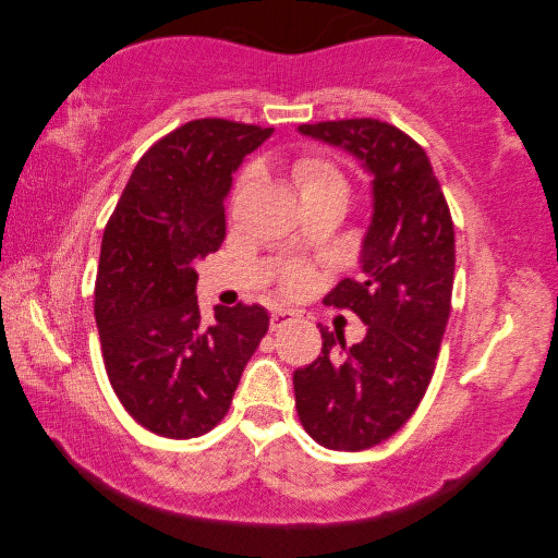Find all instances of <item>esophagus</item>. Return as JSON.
Listing matches in <instances>:
<instances>
[{
  "instance_id": "34e87169",
  "label": "esophagus",
  "mask_w": 558,
  "mask_h": 558,
  "mask_svg": "<svg viewBox=\"0 0 558 558\" xmlns=\"http://www.w3.org/2000/svg\"><path fill=\"white\" fill-rule=\"evenodd\" d=\"M294 322H298V314H294V312L276 310V312L270 314V330H280V328H286V326H290Z\"/></svg>"
}]
</instances>
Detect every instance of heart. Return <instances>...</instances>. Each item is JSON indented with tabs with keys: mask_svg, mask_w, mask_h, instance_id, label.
Returning a JSON list of instances; mask_svg holds the SVG:
<instances>
[{
	"mask_svg": "<svg viewBox=\"0 0 558 558\" xmlns=\"http://www.w3.org/2000/svg\"><path fill=\"white\" fill-rule=\"evenodd\" d=\"M248 177H252L248 172L242 174V180L236 182V192H242V189L248 184ZM292 177L300 186L302 198L324 196V194L348 196L350 192L345 172H342L333 160H328L324 156H314V153H310V156H300L294 160ZM310 286H312V270L302 264H294L282 272V290L288 294H302L310 290Z\"/></svg>",
	"mask_w": 558,
	"mask_h": 558,
	"instance_id": "1",
	"label": "heart"
}]
</instances>
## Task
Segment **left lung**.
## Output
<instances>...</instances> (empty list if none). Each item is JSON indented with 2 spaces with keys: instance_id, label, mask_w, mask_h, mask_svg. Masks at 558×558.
<instances>
[{
  "instance_id": "left-lung-1",
  "label": "left lung",
  "mask_w": 558,
  "mask_h": 558,
  "mask_svg": "<svg viewBox=\"0 0 558 558\" xmlns=\"http://www.w3.org/2000/svg\"><path fill=\"white\" fill-rule=\"evenodd\" d=\"M300 132L348 148L374 177L362 276L324 298L357 314L366 336L348 348L322 328V354L292 376L304 432L354 453L393 436L429 388L453 294V218L424 148L398 126L360 117Z\"/></svg>"
}]
</instances>
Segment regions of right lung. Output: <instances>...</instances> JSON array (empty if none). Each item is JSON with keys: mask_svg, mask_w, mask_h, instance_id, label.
<instances>
[{"mask_svg": "<svg viewBox=\"0 0 558 558\" xmlns=\"http://www.w3.org/2000/svg\"><path fill=\"white\" fill-rule=\"evenodd\" d=\"M272 129L194 120L156 141L129 177L102 234L96 322L124 410L165 438L210 432L232 405L268 330L258 304L198 310L194 260L225 240L232 172Z\"/></svg>", "mask_w": 558, "mask_h": 558, "instance_id": "right-lung-1", "label": "right lung"}]
</instances>
